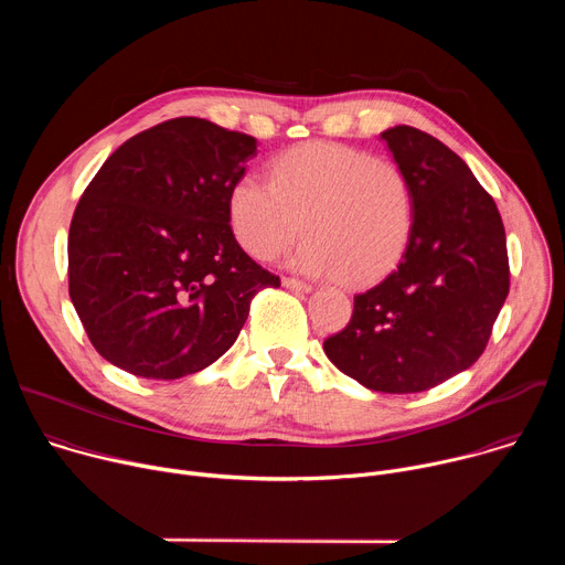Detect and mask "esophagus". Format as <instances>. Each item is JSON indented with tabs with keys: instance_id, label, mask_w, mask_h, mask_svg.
Listing matches in <instances>:
<instances>
[{
	"instance_id": "34e87169",
	"label": "esophagus",
	"mask_w": 565,
	"mask_h": 565,
	"mask_svg": "<svg viewBox=\"0 0 565 565\" xmlns=\"http://www.w3.org/2000/svg\"><path fill=\"white\" fill-rule=\"evenodd\" d=\"M281 284H284L286 288H290V290H299V292H310V290H312V286H310V284H306V281H301V279H295V277H284V279H281Z\"/></svg>"
}]
</instances>
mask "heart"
<instances>
[{"mask_svg":"<svg viewBox=\"0 0 565 565\" xmlns=\"http://www.w3.org/2000/svg\"><path fill=\"white\" fill-rule=\"evenodd\" d=\"M230 227L246 253L273 259L301 230L292 266L366 286L405 255L416 196L393 160L335 142H306L275 158L270 181L244 174L227 194Z\"/></svg>","mask_w":565,"mask_h":565,"instance_id":"obj_1","label":"heart"}]
</instances>
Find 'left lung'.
Here are the masks:
<instances>
[{"mask_svg": "<svg viewBox=\"0 0 565 565\" xmlns=\"http://www.w3.org/2000/svg\"><path fill=\"white\" fill-rule=\"evenodd\" d=\"M382 140L414 188L412 238L397 268L355 295L351 321L324 353L371 391L418 393L486 351L510 292L505 227L494 199L438 138L397 125Z\"/></svg>", "mask_w": 565, "mask_h": 565, "instance_id": "obj_1", "label": "left lung"}]
</instances>
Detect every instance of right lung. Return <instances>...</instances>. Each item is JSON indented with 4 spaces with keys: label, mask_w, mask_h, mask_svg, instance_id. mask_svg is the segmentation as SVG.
<instances>
[{
    "label": "right lung",
    "mask_w": 565,
    "mask_h": 565,
    "mask_svg": "<svg viewBox=\"0 0 565 565\" xmlns=\"http://www.w3.org/2000/svg\"><path fill=\"white\" fill-rule=\"evenodd\" d=\"M255 153L248 134L174 118L105 160L71 218L68 295L107 362L147 380L203 371L281 284L230 227V188Z\"/></svg>",
    "instance_id": "1"
}]
</instances>
